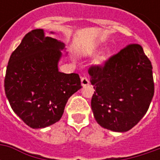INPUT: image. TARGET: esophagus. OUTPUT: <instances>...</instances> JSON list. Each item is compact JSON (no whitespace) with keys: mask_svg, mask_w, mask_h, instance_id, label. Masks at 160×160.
Returning a JSON list of instances; mask_svg holds the SVG:
<instances>
[{"mask_svg":"<svg viewBox=\"0 0 160 160\" xmlns=\"http://www.w3.org/2000/svg\"><path fill=\"white\" fill-rule=\"evenodd\" d=\"M90 83L89 81V78L87 77H83L81 78V83H82V86L84 87V86H86V85H88Z\"/></svg>","mask_w":160,"mask_h":160,"instance_id":"34e87169","label":"esophagus"}]
</instances>
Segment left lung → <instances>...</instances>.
Listing matches in <instances>:
<instances>
[{"mask_svg":"<svg viewBox=\"0 0 160 160\" xmlns=\"http://www.w3.org/2000/svg\"><path fill=\"white\" fill-rule=\"evenodd\" d=\"M95 89L91 106L102 127L126 132L143 118L154 95L152 65L142 47L128 44L104 65L90 67Z\"/></svg>","mask_w":160,"mask_h":160,"instance_id":"1","label":"left lung"}]
</instances>
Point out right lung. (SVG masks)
I'll return each mask as SVG.
<instances>
[{
  "mask_svg": "<svg viewBox=\"0 0 160 160\" xmlns=\"http://www.w3.org/2000/svg\"><path fill=\"white\" fill-rule=\"evenodd\" d=\"M64 48L60 41L45 36L42 29H34L10 55L5 93L13 111L32 128L58 122L69 97L82 87L78 74L58 71Z\"/></svg>",
  "mask_w": 160,
  "mask_h": 160,
  "instance_id": "obj_1",
  "label": "right lung"
}]
</instances>
